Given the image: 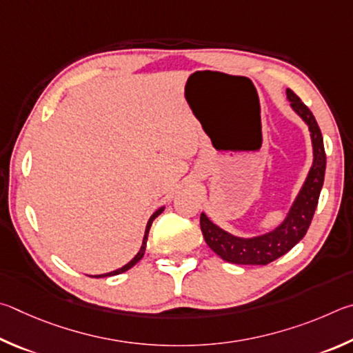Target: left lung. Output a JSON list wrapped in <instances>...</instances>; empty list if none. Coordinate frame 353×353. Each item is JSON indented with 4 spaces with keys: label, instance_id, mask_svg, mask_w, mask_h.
<instances>
[{
    "label": "left lung",
    "instance_id": "1",
    "mask_svg": "<svg viewBox=\"0 0 353 353\" xmlns=\"http://www.w3.org/2000/svg\"><path fill=\"white\" fill-rule=\"evenodd\" d=\"M287 99L294 110V113L301 116L312 136L313 145V164L305 178V183L296 196L294 203L290 208L285 220L271 232L262 236L243 239L232 236L214 225L206 217L205 212L200 215V226L203 237L215 254H219L223 261L237 265H268L293 248V246L305 236L308 226L316 211L321 189L324 184L325 173V150L324 141L318 122L307 105L294 94L292 90H287Z\"/></svg>",
    "mask_w": 353,
    "mask_h": 353
}]
</instances>
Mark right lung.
I'll list each match as a JSON object with an SVG mask.
<instances>
[{"mask_svg":"<svg viewBox=\"0 0 353 353\" xmlns=\"http://www.w3.org/2000/svg\"><path fill=\"white\" fill-rule=\"evenodd\" d=\"M164 211V208H159L157 212H153V215L150 219H148V221H147V226H145V232H144V239H142V245H141V250L138 251V254H136L132 261H130L127 265H123L122 268H117V270H114V271H111V273H105V274H96V276H90V277H108V276H116V274H121V273H123V271H127V270H130L132 267H134L136 263H138L142 257H144V252H145V246H147V239H148V231H150V226H152V223H153V220L158 217V215Z\"/></svg>","mask_w":353,"mask_h":353,"instance_id":"add662e5","label":"right lung"}]
</instances>
